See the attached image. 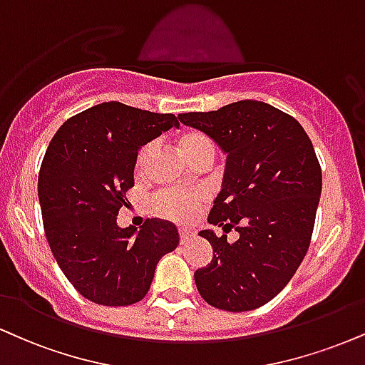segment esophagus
Masks as SVG:
<instances>
[{"label":"esophagus","instance_id":"1","mask_svg":"<svg viewBox=\"0 0 365 365\" xmlns=\"http://www.w3.org/2000/svg\"><path fill=\"white\" fill-rule=\"evenodd\" d=\"M194 238V231L190 230H180V243H187L188 240Z\"/></svg>","mask_w":365,"mask_h":365}]
</instances>
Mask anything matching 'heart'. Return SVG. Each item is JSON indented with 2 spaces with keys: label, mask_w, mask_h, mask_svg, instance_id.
<instances>
[{
  "label": "heart",
  "mask_w": 365,
  "mask_h": 365,
  "mask_svg": "<svg viewBox=\"0 0 365 365\" xmlns=\"http://www.w3.org/2000/svg\"><path fill=\"white\" fill-rule=\"evenodd\" d=\"M178 149L188 163H194L200 158H210L212 160L214 153H216L212 140L205 134L197 133V130H188V133L180 135ZM151 153L153 144H146V146L140 148L138 160H135L138 170L143 168ZM204 200L205 194L200 190H166L153 197L151 205L163 217H168L177 222H187L195 216V212Z\"/></svg>",
  "instance_id": "obj_1"
}]
</instances>
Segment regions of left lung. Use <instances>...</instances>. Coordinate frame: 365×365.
Listing matches in <instances>:
<instances>
[{
  "label": "left lung",
  "instance_id": "8db88e82",
  "mask_svg": "<svg viewBox=\"0 0 365 365\" xmlns=\"http://www.w3.org/2000/svg\"><path fill=\"white\" fill-rule=\"evenodd\" d=\"M178 118L227 155L222 190L207 221L240 232L235 243L212 230L199 232L214 257L195 270L197 289L217 309L260 308L289 284L309 248L322 195L313 143L296 118L257 100Z\"/></svg>",
  "mask_w": 365,
  "mask_h": 365
}]
</instances>
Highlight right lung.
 Returning a JSON list of instances; mask_svg holds the SVG:
<instances>
[{"label":"right lung","instance_id":"obj_1","mask_svg":"<svg viewBox=\"0 0 365 365\" xmlns=\"http://www.w3.org/2000/svg\"><path fill=\"white\" fill-rule=\"evenodd\" d=\"M173 125V113L105 102L68 118L49 143L38 173L43 231L63 274L96 304L143 299L160 258L177 248V226L165 219L117 226L138 151Z\"/></svg>","mask_w":365,"mask_h":365}]
</instances>
